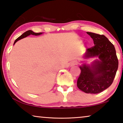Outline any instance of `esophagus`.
I'll return each instance as SVG.
<instances>
[{
  "mask_svg": "<svg viewBox=\"0 0 123 123\" xmlns=\"http://www.w3.org/2000/svg\"><path fill=\"white\" fill-rule=\"evenodd\" d=\"M78 63L77 61H73L71 62L70 66H74V65H77Z\"/></svg>",
  "mask_w": 123,
  "mask_h": 123,
  "instance_id": "34e87169",
  "label": "esophagus"
}]
</instances>
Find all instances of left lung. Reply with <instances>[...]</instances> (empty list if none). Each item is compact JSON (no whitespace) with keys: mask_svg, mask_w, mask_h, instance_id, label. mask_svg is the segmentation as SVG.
Masks as SVG:
<instances>
[{"mask_svg":"<svg viewBox=\"0 0 123 123\" xmlns=\"http://www.w3.org/2000/svg\"><path fill=\"white\" fill-rule=\"evenodd\" d=\"M93 40L94 46L87 49L85 59L98 57L91 65L80 66V73L77 85L86 93L97 94L111 84L118 68V60L114 45L103 35L87 32Z\"/></svg>","mask_w":123,"mask_h":123,"instance_id":"8db88e82","label":"left lung"}]
</instances>
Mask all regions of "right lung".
I'll return each mask as SVG.
<instances>
[{
	"label": "right lung",
	"mask_w": 123,
	"mask_h": 123,
	"mask_svg": "<svg viewBox=\"0 0 123 123\" xmlns=\"http://www.w3.org/2000/svg\"><path fill=\"white\" fill-rule=\"evenodd\" d=\"M42 34H43V32L36 33V32H34V31H32V30H28V31H27L25 32L24 34H22L19 37L16 38V39L15 40V41H14V45H15V43L18 41H19V40H21V39H22V38L26 37L27 36L30 35H35V36H38V35H41Z\"/></svg>",
	"instance_id": "obj_1"
}]
</instances>
